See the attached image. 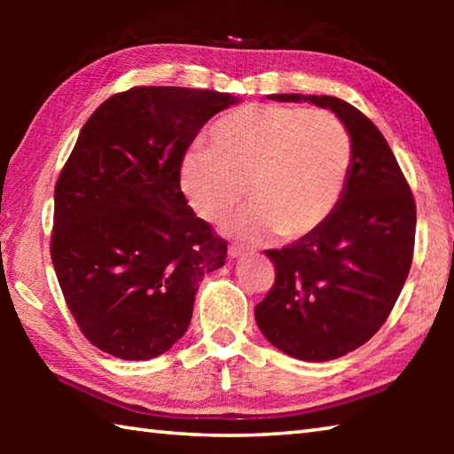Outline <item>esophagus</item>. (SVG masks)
<instances>
[{
	"label": "esophagus",
	"mask_w": 454,
	"mask_h": 454,
	"mask_svg": "<svg viewBox=\"0 0 454 454\" xmlns=\"http://www.w3.org/2000/svg\"><path fill=\"white\" fill-rule=\"evenodd\" d=\"M248 250H250L248 246L238 244V242H232V244H230V248H228V256H230V258H238V256H242L244 252H248Z\"/></svg>",
	"instance_id": "obj_1"
}]
</instances>
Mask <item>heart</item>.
<instances>
[{
  "label": "heart",
  "instance_id": "1",
  "mask_svg": "<svg viewBox=\"0 0 454 454\" xmlns=\"http://www.w3.org/2000/svg\"><path fill=\"white\" fill-rule=\"evenodd\" d=\"M212 148H190L178 180L200 218L220 222L244 196L256 198L230 222L236 234L301 238L325 224L347 188L352 137L326 110L252 104L222 116Z\"/></svg>",
  "mask_w": 454,
  "mask_h": 454
}]
</instances>
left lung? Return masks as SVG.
I'll return each mask as SVG.
<instances>
[{
	"mask_svg": "<svg viewBox=\"0 0 454 454\" xmlns=\"http://www.w3.org/2000/svg\"><path fill=\"white\" fill-rule=\"evenodd\" d=\"M333 110L352 137V166L336 208L314 232L266 250L276 278L254 317L286 355L325 363L379 333L404 286L414 254L417 204L380 129L334 96L276 94Z\"/></svg>",
	"mask_w": 454,
	"mask_h": 454,
	"instance_id": "left-lung-1",
	"label": "left lung"
}]
</instances>
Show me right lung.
Returning <instances> with one entry per match:
<instances>
[{"label": "right lung", "instance_id": "right-lung-1", "mask_svg": "<svg viewBox=\"0 0 454 454\" xmlns=\"http://www.w3.org/2000/svg\"><path fill=\"white\" fill-rule=\"evenodd\" d=\"M236 98L136 86L83 124L53 192L50 254L75 325L124 360L164 355L186 333L204 274L226 240L188 206L182 156Z\"/></svg>", "mask_w": 454, "mask_h": 454}]
</instances>
